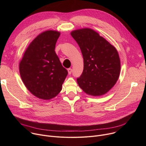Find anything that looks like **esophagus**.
Returning <instances> with one entry per match:
<instances>
[{"label":"esophagus","instance_id":"esophagus-1","mask_svg":"<svg viewBox=\"0 0 146 146\" xmlns=\"http://www.w3.org/2000/svg\"><path fill=\"white\" fill-rule=\"evenodd\" d=\"M68 71L69 74H70L72 73V69L71 68H69V69H68Z\"/></svg>","mask_w":146,"mask_h":146}]
</instances>
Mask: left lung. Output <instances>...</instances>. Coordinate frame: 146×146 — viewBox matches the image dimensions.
<instances>
[{
	"instance_id": "1",
	"label": "left lung",
	"mask_w": 146,
	"mask_h": 146,
	"mask_svg": "<svg viewBox=\"0 0 146 146\" xmlns=\"http://www.w3.org/2000/svg\"><path fill=\"white\" fill-rule=\"evenodd\" d=\"M70 34L84 59V69L77 78L79 87L91 96L105 94L115 84L120 73V59L116 48L90 28L75 30Z\"/></svg>"
}]
</instances>
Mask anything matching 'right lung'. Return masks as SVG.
Wrapping results in <instances>:
<instances>
[{"mask_svg":"<svg viewBox=\"0 0 146 146\" xmlns=\"http://www.w3.org/2000/svg\"><path fill=\"white\" fill-rule=\"evenodd\" d=\"M60 32L47 31L38 35L27 48L19 69L27 88L38 98L49 100L61 91L67 75L55 52Z\"/></svg>","mask_w":146,"mask_h":146,"instance_id":"obj_1","label":"right lung"}]
</instances>
